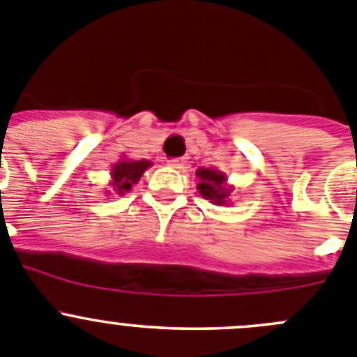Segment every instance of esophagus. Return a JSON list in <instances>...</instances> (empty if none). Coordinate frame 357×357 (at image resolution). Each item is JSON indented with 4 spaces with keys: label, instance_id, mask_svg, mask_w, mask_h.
<instances>
[{
    "label": "esophagus",
    "instance_id": "1",
    "mask_svg": "<svg viewBox=\"0 0 357 357\" xmlns=\"http://www.w3.org/2000/svg\"><path fill=\"white\" fill-rule=\"evenodd\" d=\"M168 165L172 166V168H175V169H184L185 166H188V162H185L184 159H172Z\"/></svg>",
    "mask_w": 357,
    "mask_h": 357
}]
</instances>
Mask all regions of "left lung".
Instances as JSON below:
<instances>
[{"label":"left lung","instance_id":"1","mask_svg":"<svg viewBox=\"0 0 357 357\" xmlns=\"http://www.w3.org/2000/svg\"><path fill=\"white\" fill-rule=\"evenodd\" d=\"M196 176L199 178L198 191L199 195L210 203L217 206H229L231 205V195L235 191L231 184H227L226 173L220 172L219 168H198Z\"/></svg>","mask_w":357,"mask_h":357}]
</instances>
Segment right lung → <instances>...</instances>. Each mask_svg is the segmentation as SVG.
<instances>
[{
	"label": "right lung",
	"instance_id": "right-lung-1",
	"mask_svg": "<svg viewBox=\"0 0 357 357\" xmlns=\"http://www.w3.org/2000/svg\"><path fill=\"white\" fill-rule=\"evenodd\" d=\"M152 166L151 161L147 159H140V161H135V159H128L122 155L115 165H112L110 169V182H108V191L105 195H119L124 196L126 192H130L131 188L135 184H138L145 172Z\"/></svg>",
	"mask_w": 357,
	"mask_h": 357
}]
</instances>
